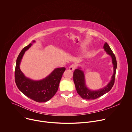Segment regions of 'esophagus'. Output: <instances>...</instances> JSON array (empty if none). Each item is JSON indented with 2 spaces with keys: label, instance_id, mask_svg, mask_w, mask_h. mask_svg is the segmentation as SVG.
Here are the masks:
<instances>
[{
  "label": "esophagus",
  "instance_id": "esophagus-1",
  "mask_svg": "<svg viewBox=\"0 0 132 132\" xmlns=\"http://www.w3.org/2000/svg\"><path fill=\"white\" fill-rule=\"evenodd\" d=\"M75 68H76V66H75V65L73 64V65H71L70 66V67H69V70L71 71H73L75 70Z\"/></svg>",
  "mask_w": 132,
  "mask_h": 132
}]
</instances>
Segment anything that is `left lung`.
Segmentation results:
<instances>
[{
  "instance_id": "left-lung-1",
  "label": "left lung",
  "mask_w": 132,
  "mask_h": 132,
  "mask_svg": "<svg viewBox=\"0 0 132 132\" xmlns=\"http://www.w3.org/2000/svg\"><path fill=\"white\" fill-rule=\"evenodd\" d=\"M103 48L112 58V63L113 65V73L111 77L110 82L106 86L99 90H92L89 89L86 85L85 73L84 71L81 69V68L78 67L77 69H75L73 75V82L77 93L82 99L93 100L98 98L108 92L114 85L116 69L117 68V60L114 54L106 42L104 43Z\"/></svg>"
}]
</instances>
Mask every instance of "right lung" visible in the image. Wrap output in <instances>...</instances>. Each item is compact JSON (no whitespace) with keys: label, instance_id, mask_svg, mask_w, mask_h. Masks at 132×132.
<instances>
[{"label":"right lung","instance_id":"add662e5","mask_svg":"<svg viewBox=\"0 0 132 132\" xmlns=\"http://www.w3.org/2000/svg\"><path fill=\"white\" fill-rule=\"evenodd\" d=\"M35 41H32L21 51L16 61L14 72L15 81L18 88L27 97L37 102H45L50 100L57 92L59 84L65 71V67L57 68L45 78L34 80L26 77L20 68L23 56Z\"/></svg>","mask_w":132,"mask_h":132}]
</instances>
